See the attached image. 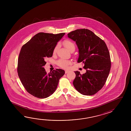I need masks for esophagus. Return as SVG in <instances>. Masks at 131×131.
I'll return each instance as SVG.
<instances>
[{"mask_svg":"<svg viewBox=\"0 0 131 131\" xmlns=\"http://www.w3.org/2000/svg\"><path fill=\"white\" fill-rule=\"evenodd\" d=\"M69 72V71H68V70H66V71H65V73L66 74V73H68Z\"/></svg>","mask_w":131,"mask_h":131,"instance_id":"esophagus-1","label":"esophagus"}]
</instances>
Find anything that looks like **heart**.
Returning <instances> with one entry per match:
<instances>
[{
  "label": "heart",
  "mask_w": 131,
  "mask_h": 131,
  "mask_svg": "<svg viewBox=\"0 0 131 131\" xmlns=\"http://www.w3.org/2000/svg\"><path fill=\"white\" fill-rule=\"evenodd\" d=\"M63 45H64L65 48L70 51V52H73L75 49V45L74 43L72 42V41L70 40L69 39H66L63 41ZM59 48V45H57L54 48L53 50V55L56 54L57 50ZM72 62L70 60H65V59H59L58 61L57 62V64L59 67H61L64 69H67L70 64H71Z\"/></svg>",
  "instance_id": "1"
}]
</instances>
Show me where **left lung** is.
Instances as JSON below:
<instances>
[{"instance_id":"left-lung-1","label":"left lung","mask_w":131,"mask_h":131,"mask_svg":"<svg viewBox=\"0 0 131 131\" xmlns=\"http://www.w3.org/2000/svg\"><path fill=\"white\" fill-rule=\"evenodd\" d=\"M76 42L79 57L78 63L83 62L86 72L76 74L73 84L82 95H95L102 89L106 82L111 67L109 50L103 40L88 29H78L67 34Z\"/></svg>"}]
</instances>
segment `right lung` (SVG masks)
Masks as SVG:
<instances>
[{
	"mask_svg": "<svg viewBox=\"0 0 131 131\" xmlns=\"http://www.w3.org/2000/svg\"><path fill=\"white\" fill-rule=\"evenodd\" d=\"M64 34L40 32L22 46L17 72L26 91L36 97L45 98L52 95L64 75V70L61 69L47 74L43 66L46 59L52 56L54 48Z\"/></svg>",
	"mask_w": 131,
	"mask_h": 131,
	"instance_id": "add662e5",
	"label": "right lung"
}]
</instances>
